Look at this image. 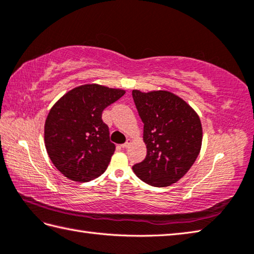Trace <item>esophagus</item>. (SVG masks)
I'll use <instances>...</instances> for the list:
<instances>
[{"mask_svg":"<svg viewBox=\"0 0 254 254\" xmlns=\"http://www.w3.org/2000/svg\"><path fill=\"white\" fill-rule=\"evenodd\" d=\"M130 144H131V140H127L126 143L122 144L121 147H122V148H127L128 146H130Z\"/></svg>","mask_w":254,"mask_h":254,"instance_id":"esophagus-1","label":"esophagus"}]
</instances>
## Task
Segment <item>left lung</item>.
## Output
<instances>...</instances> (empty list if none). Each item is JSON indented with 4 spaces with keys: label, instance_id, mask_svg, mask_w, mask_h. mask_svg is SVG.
<instances>
[{
    "label": "left lung",
    "instance_id": "left-lung-1",
    "mask_svg": "<svg viewBox=\"0 0 254 254\" xmlns=\"http://www.w3.org/2000/svg\"><path fill=\"white\" fill-rule=\"evenodd\" d=\"M132 97L144 123L146 144V156L132 167L133 172L151 186H170L190 171L200 152V119L172 92L133 90Z\"/></svg>",
    "mask_w": 254,
    "mask_h": 254
}]
</instances>
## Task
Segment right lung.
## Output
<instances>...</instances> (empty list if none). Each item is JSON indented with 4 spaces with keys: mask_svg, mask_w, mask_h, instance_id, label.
Here are the masks:
<instances>
[{
    "mask_svg": "<svg viewBox=\"0 0 254 254\" xmlns=\"http://www.w3.org/2000/svg\"><path fill=\"white\" fill-rule=\"evenodd\" d=\"M124 93L121 89L84 84L54 104L45 122V146L63 175L84 183L107 170L116 145L102 121V111Z\"/></svg>",
    "mask_w": 254,
    "mask_h": 254,
    "instance_id": "1",
    "label": "right lung"
}]
</instances>
